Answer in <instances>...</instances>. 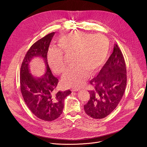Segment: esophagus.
I'll return each mask as SVG.
<instances>
[{"label":"esophagus","instance_id":"1","mask_svg":"<svg viewBox=\"0 0 147 147\" xmlns=\"http://www.w3.org/2000/svg\"><path fill=\"white\" fill-rule=\"evenodd\" d=\"M80 90H81V88H77V87H73L71 88L72 91H80Z\"/></svg>","mask_w":147,"mask_h":147}]
</instances>
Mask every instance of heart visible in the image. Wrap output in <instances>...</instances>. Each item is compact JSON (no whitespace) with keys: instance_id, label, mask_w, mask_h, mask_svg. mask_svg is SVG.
<instances>
[{"instance_id":"1","label":"heart","mask_w":147,"mask_h":147,"mask_svg":"<svg viewBox=\"0 0 147 147\" xmlns=\"http://www.w3.org/2000/svg\"><path fill=\"white\" fill-rule=\"evenodd\" d=\"M58 45L59 48L48 51L49 65L56 73L60 74L66 69L63 53H73L74 66L66 71L61 82L65 87H78L84 82L87 73H94L105 61L108 56L109 41L103 35L77 31L61 37Z\"/></svg>"}]
</instances>
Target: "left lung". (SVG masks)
<instances>
[{
    "instance_id": "1",
    "label": "left lung",
    "mask_w": 147,
    "mask_h": 147,
    "mask_svg": "<svg viewBox=\"0 0 147 147\" xmlns=\"http://www.w3.org/2000/svg\"><path fill=\"white\" fill-rule=\"evenodd\" d=\"M126 67L123 55L117 44L96 77L90 81L95 90L88 91L90 98L85 112L94 119L108 116L117 107L125 91L127 83Z\"/></svg>"
}]
</instances>
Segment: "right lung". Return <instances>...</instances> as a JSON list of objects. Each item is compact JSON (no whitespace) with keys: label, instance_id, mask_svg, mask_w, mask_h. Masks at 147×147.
Masks as SVG:
<instances>
[{"label":"right lung","instance_id":"add662e5","mask_svg":"<svg viewBox=\"0 0 147 147\" xmlns=\"http://www.w3.org/2000/svg\"><path fill=\"white\" fill-rule=\"evenodd\" d=\"M53 32L34 43L27 51L20 70V89L29 109L38 118L53 121L62 113L64 100L71 91L55 92L59 80L52 73L48 65L47 53ZM40 57L46 67V71L40 78L34 76L30 72V62L34 57Z\"/></svg>","mask_w":147,"mask_h":147}]
</instances>
